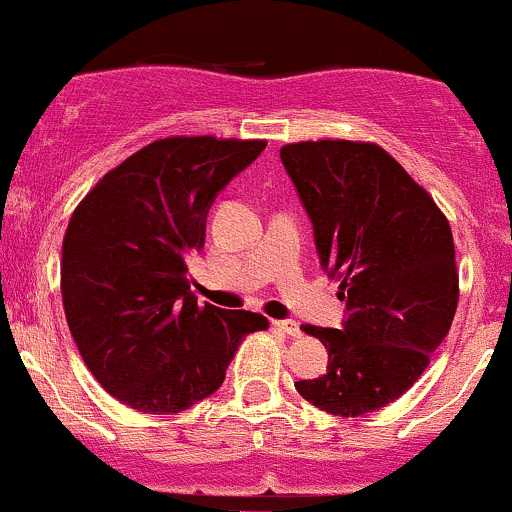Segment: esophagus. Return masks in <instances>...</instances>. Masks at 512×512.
Here are the masks:
<instances>
[{
	"instance_id": "esophagus-1",
	"label": "esophagus",
	"mask_w": 512,
	"mask_h": 512,
	"mask_svg": "<svg viewBox=\"0 0 512 512\" xmlns=\"http://www.w3.org/2000/svg\"><path fill=\"white\" fill-rule=\"evenodd\" d=\"M272 326L277 328V331H282L284 336H292V338L301 336V328L297 321H272Z\"/></svg>"
}]
</instances>
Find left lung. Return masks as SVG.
Returning a JSON list of instances; mask_svg holds the SVG:
<instances>
[{"label": "left lung", "mask_w": 512, "mask_h": 512, "mask_svg": "<svg viewBox=\"0 0 512 512\" xmlns=\"http://www.w3.org/2000/svg\"><path fill=\"white\" fill-rule=\"evenodd\" d=\"M279 157L346 301L341 328L304 326L326 346L328 368L294 387L338 417L375 412L417 383L454 321L449 220L378 144L319 139L287 144Z\"/></svg>", "instance_id": "8db88e82"}]
</instances>
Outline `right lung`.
<instances>
[{
	"label": "right lung",
	"instance_id": "1",
	"mask_svg": "<svg viewBox=\"0 0 512 512\" xmlns=\"http://www.w3.org/2000/svg\"><path fill=\"white\" fill-rule=\"evenodd\" d=\"M265 139L166 137L122 161L78 203L63 238L68 328L95 380L147 414L184 412L213 395L252 311L198 304L188 260L206 242L215 196Z\"/></svg>",
	"mask_w": 512,
	"mask_h": 512
}]
</instances>
